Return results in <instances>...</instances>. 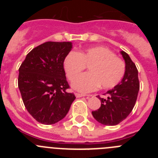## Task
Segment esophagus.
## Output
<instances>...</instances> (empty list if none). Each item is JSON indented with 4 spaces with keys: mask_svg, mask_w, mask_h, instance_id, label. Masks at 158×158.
I'll return each mask as SVG.
<instances>
[{
    "mask_svg": "<svg viewBox=\"0 0 158 158\" xmlns=\"http://www.w3.org/2000/svg\"><path fill=\"white\" fill-rule=\"evenodd\" d=\"M76 97L79 98V97H83V96H86L85 94H81V93H75Z\"/></svg>",
    "mask_w": 158,
    "mask_h": 158,
    "instance_id": "34e87169",
    "label": "esophagus"
}]
</instances>
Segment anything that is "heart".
<instances>
[{"label": "heart", "mask_w": 158, "mask_h": 158, "mask_svg": "<svg viewBox=\"0 0 158 158\" xmlns=\"http://www.w3.org/2000/svg\"><path fill=\"white\" fill-rule=\"evenodd\" d=\"M87 65L89 72L77 76ZM63 67L72 87L81 93H89L101 86L111 89L123 77L126 66L121 58L107 47H93L80 52L71 51L65 56Z\"/></svg>", "instance_id": "obj_1"}]
</instances>
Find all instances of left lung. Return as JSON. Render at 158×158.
Here are the masks:
<instances>
[{
    "label": "left lung",
    "mask_w": 158,
    "mask_h": 158,
    "mask_svg": "<svg viewBox=\"0 0 158 158\" xmlns=\"http://www.w3.org/2000/svg\"><path fill=\"white\" fill-rule=\"evenodd\" d=\"M126 63V70L121 82L105 93L107 99L101 101L100 108L92 111L96 121L106 126H115L124 120L133 110L139 91L138 69L130 56L121 51Z\"/></svg>",
    "instance_id": "8db88e82"
}]
</instances>
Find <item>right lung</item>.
Instances as JSON below:
<instances>
[{
    "instance_id": "right-lung-1",
    "label": "right lung",
    "mask_w": 158,
    "mask_h": 158,
    "mask_svg": "<svg viewBox=\"0 0 158 158\" xmlns=\"http://www.w3.org/2000/svg\"><path fill=\"white\" fill-rule=\"evenodd\" d=\"M71 49V42H46L31 50L19 68L18 87L23 104L40 123L62 120L76 98L67 92L69 85L63 67Z\"/></svg>"
}]
</instances>
